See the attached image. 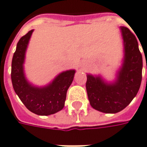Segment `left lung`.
Wrapping results in <instances>:
<instances>
[{"label": "left lung", "instance_id": "obj_1", "mask_svg": "<svg viewBox=\"0 0 147 147\" xmlns=\"http://www.w3.org/2000/svg\"><path fill=\"white\" fill-rule=\"evenodd\" d=\"M121 32L124 59L116 81L107 84L100 76L87 75L86 89L90 104L94 109L103 113L115 114L127 107L141 85L142 57L137 39L127 28L121 27Z\"/></svg>", "mask_w": 147, "mask_h": 147}]
</instances>
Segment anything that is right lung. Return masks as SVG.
<instances>
[{"instance_id": "add662e5", "label": "right lung", "mask_w": 147, "mask_h": 147, "mask_svg": "<svg viewBox=\"0 0 147 147\" xmlns=\"http://www.w3.org/2000/svg\"><path fill=\"white\" fill-rule=\"evenodd\" d=\"M32 32L29 31L17 43L12 60L11 79L14 91L28 109L38 115H49L63 108L67 91L73 81L76 71H63L44 88L31 85L24 76L23 63Z\"/></svg>"}]
</instances>
